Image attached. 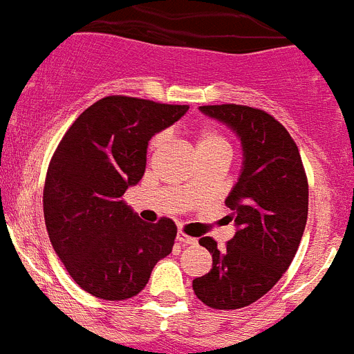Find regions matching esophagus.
<instances>
[{
  "label": "esophagus",
  "mask_w": 354,
  "mask_h": 354,
  "mask_svg": "<svg viewBox=\"0 0 354 354\" xmlns=\"http://www.w3.org/2000/svg\"><path fill=\"white\" fill-rule=\"evenodd\" d=\"M176 240L180 241L181 245H196V243H197V240H196V238H192V236H187V234H185L183 231H178V236H176Z\"/></svg>",
  "instance_id": "esophagus-1"
}]
</instances>
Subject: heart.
Masks as SVG:
<instances>
[{
	"instance_id": "obj_1",
	"label": "heart",
	"mask_w": 354,
	"mask_h": 354,
	"mask_svg": "<svg viewBox=\"0 0 354 354\" xmlns=\"http://www.w3.org/2000/svg\"><path fill=\"white\" fill-rule=\"evenodd\" d=\"M164 142V136H155L149 142V151H157ZM197 157H231V142L227 141L221 130L213 129V127H205L197 133L196 141Z\"/></svg>"
}]
</instances>
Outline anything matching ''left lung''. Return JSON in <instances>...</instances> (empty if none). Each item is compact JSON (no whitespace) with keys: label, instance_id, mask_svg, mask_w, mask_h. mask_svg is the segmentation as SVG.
Masks as SVG:
<instances>
[{"label":"left lung","instance_id":"left-lung-1","mask_svg":"<svg viewBox=\"0 0 354 354\" xmlns=\"http://www.w3.org/2000/svg\"><path fill=\"white\" fill-rule=\"evenodd\" d=\"M199 109L240 138L243 167L225 199L236 234L224 248L201 238L213 266L192 288L208 307L234 310L266 295L295 259L307 224V174L296 142L266 111L236 104Z\"/></svg>","mask_w":354,"mask_h":354}]
</instances>
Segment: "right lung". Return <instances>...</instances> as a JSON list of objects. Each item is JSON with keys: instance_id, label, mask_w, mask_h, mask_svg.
Masks as SVG:
<instances>
[{"instance_id": "1", "label": "right lung", "mask_w": 354, "mask_h": 354, "mask_svg": "<svg viewBox=\"0 0 354 354\" xmlns=\"http://www.w3.org/2000/svg\"><path fill=\"white\" fill-rule=\"evenodd\" d=\"M189 106L111 95L72 123L44 187L49 240L79 288L102 300L132 298L171 254L176 224L142 222L122 199L146 169L148 141Z\"/></svg>"}]
</instances>
